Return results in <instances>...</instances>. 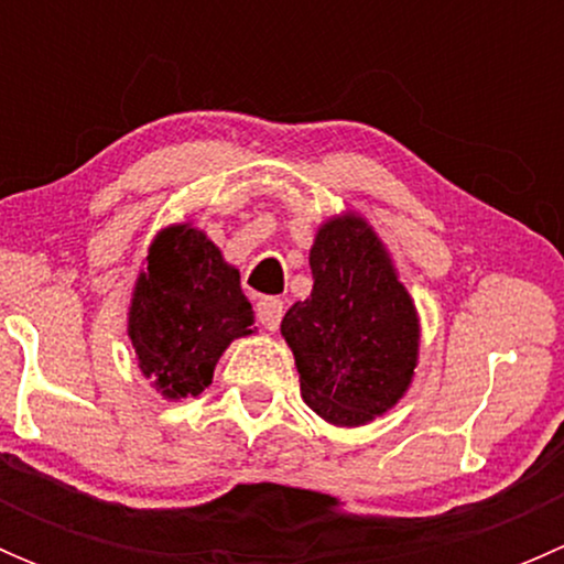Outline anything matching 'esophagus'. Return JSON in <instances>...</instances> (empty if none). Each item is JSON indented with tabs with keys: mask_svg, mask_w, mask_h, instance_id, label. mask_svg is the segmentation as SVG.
I'll return each instance as SVG.
<instances>
[{
	"mask_svg": "<svg viewBox=\"0 0 564 564\" xmlns=\"http://www.w3.org/2000/svg\"><path fill=\"white\" fill-rule=\"evenodd\" d=\"M256 316H259V322L264 324L270 333H275L278 324H281L283 318V303L278 297H264L259 305H256Z\"/></svg>",
	"mask_w": 564,
	"mask_h": 564,
	"instance_id": "esophagus-1",
	"label": "esophagus"
}]
</instances>
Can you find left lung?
Returning <instances> with one entry per match:
<instances>
[{
  "instance_id": "8db88e82",
  "label": "left lung",
  "mask_w": 564,
  "mask_h": 564,
  "mask_svg": "<svg viewBox=\"0 0 564 564\" xmlns=\"http://www.w3.org/2000/svg\"><path fill=\"white\" fill-rule=\"evenodd\" d=\"M314 292L281 322L305 403L335 425L388 412L412 382L417 314L362 218H335L311 248Z\"/></svg>"
}]
</instances>
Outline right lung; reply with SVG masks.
<instances>
[{
	"mask_svg": "<svg viewBox=\"0 0 564 564\" xmlns=\"http://www.w3.org/2000/svg\"><path fill=\"white\" fill-rule=\"evenodd\" d=\"M253 308L240 272L191 226L152 242L128 316V335L144 377L166 398L198 395L213 382L226 346L253 333Z\"/></svg>",
	"mask_w": 564,
	"mask_h": 564,
	"instance_id": "add662e5",
	"label": "right lung"
}]
</instances>
